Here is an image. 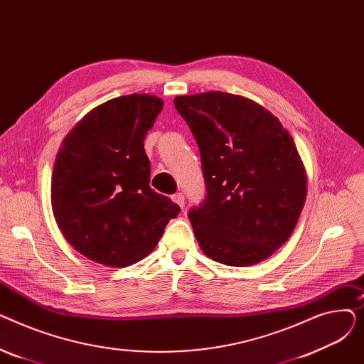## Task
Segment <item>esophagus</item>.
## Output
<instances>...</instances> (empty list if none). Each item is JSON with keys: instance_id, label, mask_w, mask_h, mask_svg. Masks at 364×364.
I'll return each instance as SVG.
<instances>
[{"instance_id": "obj_1", "label": "esophagus", "mask_w": 364, "mask_h": 364, "mask_svg": "<svg viewBox=\"0 0 364 364\" xmlns=\"http://www.w3.org/2000/svg\"><path fill=\"white\" fill-rule=\"evenodd\" d=\"M172 200H174L180 208L184 206V195L183 193H176L174 196H172Z\"/></svg>"}]
</instances>
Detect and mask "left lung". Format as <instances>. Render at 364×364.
Here are the masks:
<instances>
[{
    "label": "left lung",
    "instance_id": "8db88e82",
    "mask_svg": "<svg viewBox=\"0 0 364 364\" xmlns=\"http://www.w3.org/2000/svg\"><path fill=\"white\" fill-rule=\"evenodd\" d=\"M176 109L198 141L208 195L188 213L202 252L247 267L272 257L295 230L307 171L289 131L243 95H177Z\"/></svg>",
    "mask_w": 364,
    "mask_h": 364
}]
</instances>
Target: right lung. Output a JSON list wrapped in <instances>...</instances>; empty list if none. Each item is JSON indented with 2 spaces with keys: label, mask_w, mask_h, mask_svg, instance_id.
Wrapping results in <instances>:
<instances>
[{
  "label": "right lung",
  "mask_w": 364,
  "mask_h": 364,
  "mask_svg": "<svg viewBox=\"0 0 364 364\" xmlns=\"http://www.w3.org/2000/svg\"><path fill=\"white\" fill-rule=\"evenodd\" d=\"M164 107L150 94H128L91 109L57 151L51 209L75 251L122 269L147 257L180 206L150 188L144 137Z\"/></svg>",
  "instance_id": "1"
}]
</instances>
